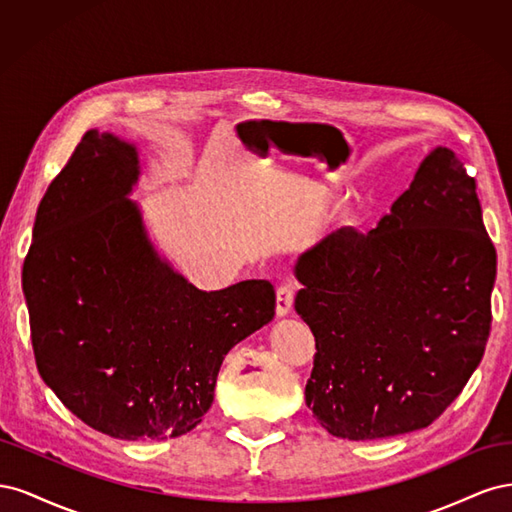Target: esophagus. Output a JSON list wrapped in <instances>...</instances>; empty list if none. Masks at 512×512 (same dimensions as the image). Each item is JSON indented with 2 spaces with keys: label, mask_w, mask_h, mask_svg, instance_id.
Returning <instances> with one entry per match:
<instances>
[{
  "label": "esophagus",
  "mask_w": 512,
  "mask_h": 512,
  "mask_svg": "<svg viewBox=\"0 0 512 512\" xmlns=\"http://www.w3.org/2000/svg\"><path fill=\"white\" fill-rule=\"evenodd\" d=\"M292 303H294V288L288 286V284L277 288V292H275V314L280 318L288 316L292 312Z\"/></svg>",
  "instance_id": "obj_1"
}]
</instances>
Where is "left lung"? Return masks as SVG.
Returning <instances> with one entry per match:
<instances>
[{"label": "left lung", "mask_w": 512, "mask_h": 512, "mask_svg": "<svg viewBox=\"0 0 512 512\" xmlns=\"http://www.w3.org/2000/svg\"><path fill=\"white\" fill-rule=\"evenodd\" d=\"M495 247L476 183L436 147L374 230L339 228L294 265L316 337L305 404L331 436L431 425L474 374L491 331Z\"/></svg>", "instance_id": "8db88e82"}]
</instances>
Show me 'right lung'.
<instances>
[{"instance_id": "add662e5", "label": "right lung", "mask_w": 512, "mask_h": 512, "mask_svg": "<svg viewBox=\"0 0 512 512\" xmlns=\"http://www.w3.org/2000/svg\"><path fill=\"white\" fill-rule=\"evenodd\" d=\"M141 151L89 130L40 200L23 265L36 365L89 427L119 440L192 431L224 356L273 320L265 280L198 290L153 245L130 200Z\"/></svg>"}]
</instances>
